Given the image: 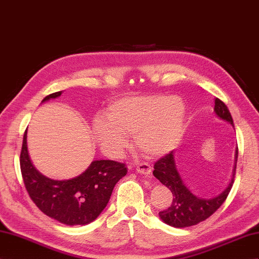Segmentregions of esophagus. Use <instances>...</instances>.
I'll use <instances>...</instances> for the list:
<instances>
[{"label": "esophagus", "mask_w": 259, "mask_h": 259, "mask_svg": "<svg viewBox=\"0 0 259 259\" xmlns=\"http://www.w3.org/2000/svg\"><path fill=\"white\" fill-rule=\"evenodd\" d=\"M135 169L138 173L145 174V176H148V174L151 173V166L149 163H147V162H142V163L136 164Z\"/></svg>", "instance_id": "obj_1"}]
</instances>
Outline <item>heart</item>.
Wrapping results in <instances>:
<instances>
[{"label": "heart", "instance_id": "b5f03b06", "mask_svg": "<svg viewBox=\"0 0 259 259\" xmlns=\"http://www.w3.org/2000/svg\"><path fill=\"white\" fill-rule=\"evenodd\" d=\"M185 106L179 97L150 95L126 98L107 110V120L97 117L94 133L111 155H120L127 146L125 135L135 141L146 155L159 156L178 143L183 131Z\"/></svg>", "mask_w": 259, "mask_h": 259}]
</instances>
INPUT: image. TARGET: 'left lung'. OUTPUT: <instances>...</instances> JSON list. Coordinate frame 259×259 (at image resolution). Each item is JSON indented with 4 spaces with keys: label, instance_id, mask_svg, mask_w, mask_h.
I'll list each match as a JSON object with an SVG mask.
<instances>
[{
    "label": "left lung",
    "instance_id": "1",
    "mask_svg": "<svg viewBox=\"0 0 259 259\" xmlns=\"http://www.w3.org/2000/svg\"><path fill=\"white\" fill-rule=\"evenodd\" d=\"M214 112L220 118L232 124L233 126L231 113H230L226 104L218 98H215L214 100ZM237 156H239V149L236 148L233 178L230 182L229 186L218 196L207 199L195 196L184 185L177 170L176 162H174L173 151L160 158L153 165L155 170L152 173L164 186L169 188L173 195L171 205L164 210L159 212L162 221L174 228H185L197 225V223L206 220L214 211H217V209L227 199L234 183Z\"/></svg>",
    "mask_w": 259,
    "mask_h": 259
}]
</instances>
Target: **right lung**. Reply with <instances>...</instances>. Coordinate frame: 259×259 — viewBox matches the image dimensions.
<instances>
[{"label":"right lung","mask_w":259,"mask_h":259,"mask_svg":"<svg viewBox=\"0 0 259 259\" xmlns=\"http://www.w3.org/2000/svg\"><path fill=\"white\" fill-rule=\"evenodd\" d=\"M62 92L47 96L42 101L61 96ZM20 171L28 195L41 211L67 226L87 225L101 213L115 184L126 176L124 163L113 160H96L80 176L55 181L39 173L30 161L25 131Z\"/></svg>","instance_id":"right-lung-1"}]
</instances>
